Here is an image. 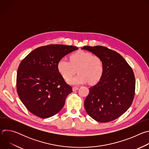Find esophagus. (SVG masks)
I'll use <instances>...</instances> for the list:
<instances>
[{
  "instance_id": "34e87169",
  "label": "esophagus",
  "mask_w": 149,
  "mask_h": 149,
  "mask_svg": "<svg viewBox=\"0 0 149 149\" xmlns=\"http://www.w3.org/2000/svg\"><path fill=\"white\" fill-rule=\"evenodd\" d=\"M78 90V87H72V91H75L77 90Z\"/></svg>"
}]
</instances>
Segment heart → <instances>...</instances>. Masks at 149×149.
Wrapping results in <instances>:
<instances>
[{
  "label": "heart",
  "mask_w": 149,
  "mask_h": 149,
  "mask_svg": "<svg viewBox=\"0 0 149 149\" xmlns=\"http://www.w3.org/2000/svg\"><path fill=\"white\" fill-rule=\"evenodd\" d=\"M57 70L63 79L68 80L75 73V77L68 82L73 85L85 84H95L99 82L104 71V63L100 56L84 51H77L70 56V61L61 59L57 63Z\"/></svg>",
  "instance_id": "b5f03b06"
}]
</instances>
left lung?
Wrapping results in <instances>:
<instances>
[{"label":"left lung","mask_w":149,"mask_h":149,"mask_svg":"<svg viewBox=\"0 0 149 149\" xmlns=\"http://www.w3.org/2000/svg\"><path fill=\"white\" fill-rule=\"evenodd\" d=\"M101 58L104 71L100 81L90 88L84 101L88 114L98 122L113 121L131 106L135 94L136 81L133 71L117 52L102 46L84 47Z\"/></svg>","instance_id":"obj_1"}]
</instances>
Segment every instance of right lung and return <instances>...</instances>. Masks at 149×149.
<instances>
[{"label":"right lung","instance_id":"right-lung-1","mask_svg":"<svg viewBox=\"0 0 149 149\" xmlns=\"http://www.w3.org/2000/svg\"><path fill=\"white\" fill-rule=\"evenodd\" d=\"M78 49L74 46L48 45L36 48L21 61L17 72V93L31 113L46 118L62 109L72 90L58 72L57 63Z\"/></svg>","mask_w":149,"mask_h":149}]
</instances>
